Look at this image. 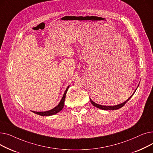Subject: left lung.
Here are the masks:
<instances>
[{
  "instance_id": "obj_1",
  "label": "left lung",
  "mask_w": 153,
  "mask_h": 153,
  "mask_svg": "<svg viewBox=\"0 0 153 153\" xmlns=\"http://www.w3.org/2000/svg\"><path fill=\"white\" fill-rule=\"evenodd\" d=\"M133 94H134V93H133ZM133 95L131 96V97H130L129 99H128V100H126V101H125V102H123V103H121V104H119V105H115V106H104V105H99V104L94 102L91 99H90V100H91V103L92 104V105H93L94 107H97V108H100V109H102V110H117V109H119L120 108H122V107H123V106L125 105V103H126L128 100H130V99H131V97H132Z\"/></svg>"
}]
</instances>
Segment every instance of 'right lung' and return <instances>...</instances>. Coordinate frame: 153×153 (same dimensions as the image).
<instances>
[{"mask_svg": "<svg viewBox=\"0 0 153 153\" xmlns=\"http://www.w3.org/2000/svg\"><path fill=\"white\" fill-rule=\"evenodd\" d=\"M68 88L69 86L67 87V89L64 92V95H63V97H62V99L61 100V102H59V103L58 104V106H56L55 108H54L53 109L49 110V111H41V112H38V111H33V113L39 115H41V116H50V115H54L58 113L59 111H60L62 108L63 107L64 105V101H65V99H66V92L68 90Z\"/></svg>", "mask_w": 153, "mask_h": 153, "instance_id": "right-lung-1", "label": "right lung"}]
</instances>
